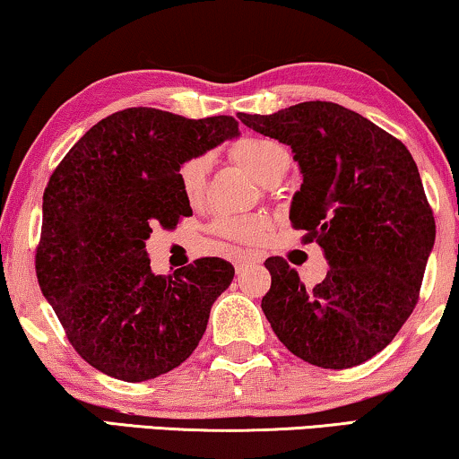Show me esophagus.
Returning <instances> with one entry per match:
<instances>
[{"label": "esophagus", "instance_id": "1", "mask_svg": "<svg viewBox=\"0 0 459 459\" xmlns=\"http://www.w3.org/2000/svg\"><path fill=\"white\" fill-rule=\"evenodd\" d=\"M255 261H258V258L255 256V255H248V252H246V255H238V256H234V267H236V271H240L244 264H248V263H255Z\"/></svg>", "mask_w": 459, "mask_h": 459}]
</instances>
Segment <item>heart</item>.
Instances as JSON below:
<instances>
[{
  "label": "heart",
  "mask_w": 459,
  "mask_h": 459,
  "mask_svg": "<svg viewBox=\"0 0 459 459\" xmlns=\"http://www.w3.org/2000/svg\"><path fill=\"white\" fill-rule=\"evenodd\" d=\"M228 157L236 165H240L248 174L263 184H273L288 171L290 152L281 143L264 136H244L234 144H230ZM209 159L204 155H195L182 161L178 168V188H180L186 203L198 204L207 190ZM269 219L261 213L223 215L213 223L217 236L230 242L255 244L267 231Z\"/></svg>",
  "instance_id": "b5f03b06"
}]
</instances>
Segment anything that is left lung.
Returning a JSON list of instances; mask_svg holds the SVG:
<instances>
[{
    "instance_id": "obj_1",
    "label": "left lung",
    "mask_w": 459,
    "mask_h": 459,
    "mask_svg": "<svg viewBox=\"0 0 459 459\" xmlns=\"http://www.w3.org/2000/svg\"><path fill=\"white\" fill-rule=\"evenodd\" d=\"M258 134L288 144L302 186L290 221L329 263L315 288L281 256L264 267L261 308L285 348L321 368H350L387 345L414 310L435 244V217L410 151L356 111L329 101L271 116L240 114Z\"/></svg>"
}]
</instances>
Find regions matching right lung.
<instances>
[{
    "label": "right lung",
    "instance_id": "add662e5",
    "mask_svg": "<svg viewBox=\"0 0 459 459\" xmlns=\"http://www.w3.org/2000/svg\"><path fill=\"white\" fill-rule=\"evenodd\" d=\"M238 134L231 116L130 108L92 126L51 174L37 279L91 367L149 381L180 367L201 342L234 267L207 256L155 275L144 242L152 225L171 230L192 215L178 188L182 161Z\"/></svg>",
    "mask_w": 459,
    "mask_h": 459
}]
</instances>
